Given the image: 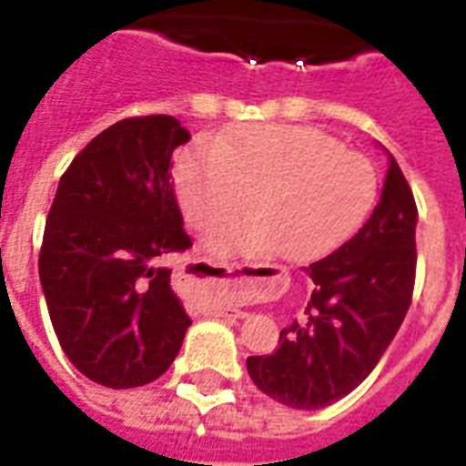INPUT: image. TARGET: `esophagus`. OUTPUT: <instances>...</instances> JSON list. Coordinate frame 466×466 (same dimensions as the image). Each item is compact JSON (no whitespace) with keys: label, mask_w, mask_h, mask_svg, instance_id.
I'll return each mask as SVG.
<instances>
[{"label":"esophagus","mask_w":466,"mask_h":466,"mask_svg":"<svg viewBox=\"0 0 466 466\" xmlns=\"http://www.w3.org/2000/svg\"><path fill=\"white\" fill-rule=\"evenodd\" d=\"M200 280L203 283L215 285L222 292H258L263 288L261 270L244 268L239 263H200ZM212 314L215 317H234L244 319V311L232 309L225 305H212Z\"/></svg>","instance_id":"obj_1"}]
</instances>
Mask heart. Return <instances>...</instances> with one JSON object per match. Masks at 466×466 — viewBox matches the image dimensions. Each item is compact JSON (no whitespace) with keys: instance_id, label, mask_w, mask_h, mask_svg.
<instances>
[{"instance_id":"heart-1","label":"heart","mask_w":466,"mask_h":466,"mask_svg":"<svg viewBox=\"0 0 466 466\" xmlns=\"http://www.w3.org/2000/svg\"><path fill=\"white\" fill-rule=\"evenodd\" d=\"M176 193L196 229L241 200L248 208L210 227L205 244L212 254L276 251L290 261H309L343 244L370 218L380 174L368 157L314 127L254 126L181 155Z\"/></svg>"}]
</instances>
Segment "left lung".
Listing matches in <instances>:
<instances>
[{"instance_id":"8db88e82","label":"left lung","mask_w":466,"mask_h":466,"mask_svg":"<svg viewBox=\"0 0 466 466\" xmlns=\"http://www.w3.org/2000/svg\"><path fill=\"white\" fill-rule=\"evenodd\" d=\"M416 219L411 186L390 155L382 196L368 222L305 268L311 298L302 317L280 331L276 353L247 358L263 394L292 409H324L375 370L411 305Z\"/></svg>"}]
</instances>
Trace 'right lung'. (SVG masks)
I'll use <instances>...</instances> for the list:
<instances>
[{
    "mask_svg": "<svg viewBox=\"0 0 466 466\" xmlns=\"http://www.w3.org/2000/svg\"><path fill=\"white\" fill-rule=\"evenodd\" d=\"M190 133L171 116L118 120L62 174L38 256L62 350L111 390L155 382L190 319L161 261L193 247L174 196L171 155Z\"/></svg>",
    "mask_w": 466,
    "mask_h": 466,
    "instance_id": "1",
    "label": "right lung"
}]
</instances>
